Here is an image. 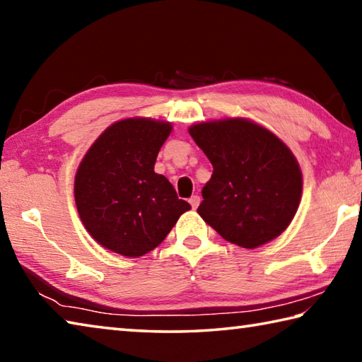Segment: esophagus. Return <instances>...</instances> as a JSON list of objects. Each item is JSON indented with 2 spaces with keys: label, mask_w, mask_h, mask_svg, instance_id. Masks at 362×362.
<instances>
[{
  "label": "esophagus",
  "mask_w": 362,
  "mask_h": 362,
  "mask_svg": "<svg viewBox=\"0 0 362 362\" xmlns=\"http://www.w3.org/2000/svg\"><path fill=\"white\" fill-rule=\"evenodd\" d=\"M199 203H201V198L198 194H194V196H192V198H189V204H192L193 209H196V207L199 206Z\"/></svg>",
  "instance_id": "obj_1"
}]
</instances>
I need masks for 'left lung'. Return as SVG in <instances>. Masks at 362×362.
<instances>
[{
  "label": "left lung",
  "instance_id": "obj_1",
  "mask_svg": "<svg viewBox=\"0 0 362 362\" xmlns=\"http://www.w3.org/2000/svg\"><path fill=\"white\" fill-rule=\"evenodd\" d=\"M188 132L214 168L198 207L204 222L246 249L279 236L302 198V173L292 151L247 119L201 122Z\"/></svg>",
  "mask_w": 362,
  "mask_h": 362
}]
</instances>
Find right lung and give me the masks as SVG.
I'll return each mask as SVG.
<instances>
[{
	"label": "right lung",
	"mask_w": 362,
	"mask_h": 362,
	"mask_svg": "<svg viewBox=\"0 0 362 362\" xmlns=\"http://www.w3.org/2000/svg\"><path fill=\"white\" fill-rule=\"evenodd\" d=\"M170 129L164 121L122 119L86 153L75 177V201L86 230L103 247L126 257L144 255L192 209L173 183L155 173Z\"/></svg>",
	"instance_id": "right-lung-1"
}]
</instances>
